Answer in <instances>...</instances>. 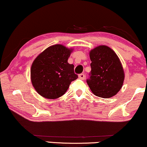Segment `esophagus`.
Wrapping results in <instances>:
<instances>
[{
	"instance_id": "1",
	"label": "esophagus",
	"mask_w": 147,
	"mask_h": 147,
	"mask_svg": "<svg viewBox=\"0 0 147 147\" xmlns=\"http://www.w3.org/2000/svg\"><path fill=\"white\" fill-rule=\"evenodd\" d=\"M79 78H80L81 80H84L85 78V75L84 74H79Z\"/></svg>"
}]
</instances>
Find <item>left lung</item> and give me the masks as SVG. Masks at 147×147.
I'll list each match as a JSON object with an SVG mask.
<instances>
[{
    "label": "left lung",
    "instance_id": "8db88e82",
    "mask_svg": "<svg viewBox=\"0 0 147 147\" xmlns=\"http://www.w3.org/2000/svg\"><path fill=\"white\" fill-rule=\"evenodd\" d=\"M91 71L86 82L96 96L109 98L120 90L124 71L120 60L111 48L99 46L90 52Z\"/></svg>",
    "mask_w": 147,
    "mask_h": 147
}]
</instances>
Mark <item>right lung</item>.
Returning a JSON list of instances; mask_svg holds the SVG:
<instances>
[{
  "label": "right lung",
  "mask_w": 147,
  "mask_h": 147,
  "mask_svg": "<svg viewBox=\"0 0 147 147\" xmlns=\"http://www.w3.org/2000/svg\"><path fill=\"white\" fill-rule=\"evenodd\" d=\"M71 51L62 45H54L33 61L30 70L31 82L42 97L59 98L67 90L71 82L78 78L74 65L67 62Z\"/></svg>",
  "instance_id": "obj_1"
}]
</instances>
